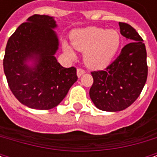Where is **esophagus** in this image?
<instances>
[{"label":"esophagus","mask_w":157,"mask_h":157,"mask_svg":"<svg viewBox=\"0 0 157 157\" xmlns=\"http://www.w3.org/2000/svg\"><path fill=\"white\" fill-rule=\"evenodd\" d=\"M84 73H85V71H84V70L80 69V68H78V69L77 70V76H78V78H80Z\"/></svg>","instance_id":"34e87169"}]
</instances>
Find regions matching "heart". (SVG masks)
<instances>
[{
	"mask_svg": "<svg viewBox=\"0 0 157 157\" xmlns=\"http://www.w3.org/2000/svg\"><path fill=\"white\" fill-rule=\"evenodd\" d=\"M121 42V35L114 29L86 27L71 33L72 47L84 52V63L93 70L103 69L111 63L119 51ZM63 50L68 57H75L72 48L67 43L63 44Z\"/></svg>",
	"mask_w": 157,
	"mask_h": 157,
	"instance_id": "1",
	"label": "heart"
}]
</instances>
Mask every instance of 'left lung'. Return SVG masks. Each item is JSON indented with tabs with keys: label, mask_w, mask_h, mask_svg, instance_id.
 Returning a JSON list of instances; mask_svg holds the SVG:
<instances>
[{
	"label": "left lung",
	"mask_w": 157,
	"mask_h": 157,
	"mask_svg": "<svg viewBox=\"0 0 157 157\" xmlns=\"http://www.w3.org/2000/svg\"><path fill=\"white\" fill-rule=\"evenodd\" d=\"M119 26L121 34L129 43L105 71L91 72L94 84L90 98L102 111H121L132 105L142 93L148 77L143 40L129 24L119 22Z\"/></svg>",
	"instance_id": "1"
}]
</instances>
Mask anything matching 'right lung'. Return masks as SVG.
<instances>
[{"mask_svg": "<svg viewBox=\"0 0 157 157\" xmlns=\"http://www.w3.org/2000/svg\"><path fill=\"white\" fill-rule=\"evenodd\" d=\"M57 27L54 17L34 15L16 29L6 46L3 68L9 86L29 108L57 106L78 79L76 68H63L55 57Z\"/></svg>", "mask_w": 157, "mask_h": 157, "instance_id": "right-lung-1", "label": "right lung"}]
</instances>
